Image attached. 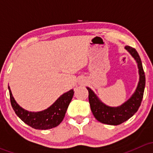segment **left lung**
<instances>
[{
	"mask_svg": "<svg viewBox=\"0 0 153 153\" xmlns=\"http://www.w3.org/2000/svg\"><path fill=\"white\" fill-rule=\"evenodd\" d=\"M125 49L129 52L138 64L139 81L135 92L130 98L121 106L116 107L109 106L100 101L93 91L89 87H86L89 92V102L91 110L95 118L100 122L109 125H119L127 121L141 106L143 92L145 88V75L143 72L142 63L138 52L134 48L126 46Z\"/></svg>",
	"mask_w": 153,
	"mask_h": 153,
	"instance_id": "8db88e82",
	"label": "left lung"
}]
</instances>
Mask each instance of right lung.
Returning <instances> with one entry per match:
<instances>
[{
	"mask_svg": "<svg viewBox=\"0 0 153 153\" xmlns=\"http://www.w3.org/2000/svg\"><path fill=\"white\" fill-rule=\"evenodd\" d=\"M8 88L11 104L16 115L25 124L36 129H52L61 124L74 95V90L71 89L60 96L56 101L47 109L41 112H29L17 104L12 96L10 86Z\"/></svg>",
	"mask_w": 153,
	"mask_h": 153,
	"instance_id": "obj_1",
	"label": "right lung"
}]
</instances>
